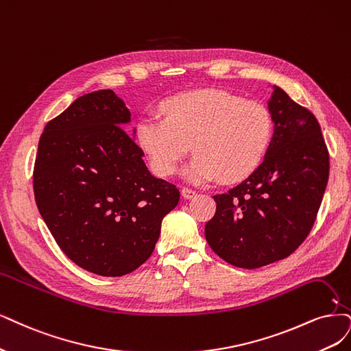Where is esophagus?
<instances>
[{
  "mask_svg": "<svg viewBox=\"0 0 351 351\" xmlns=\"http://www.w3.org/2000/svg\"><path fill=\"white\" fill-rule=\"evenodd\" d=\"M182 197L184 198H186V199H191V198H193L197 195V191H193V189H191V188H182Z\"/></svg>",
  "mask_w": 351,
  "mask_h": 351,
  "instance_id": "obj_1",
  "label": "esophagus"
}]
</instances>
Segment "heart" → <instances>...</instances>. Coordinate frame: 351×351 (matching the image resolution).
<instances>
[{
    "label": "heart",
    "instance_id": "1",
    "mask_svg": "<svg viewBox=\"0 0 351 351\" xmlns=\"http://www.w3.org/2000/svg\"><path fill=\"white\" fill-rule=\"evenodd\" d=\"M163 119L147 117L136 128L153 172L173 175L192 152V180L234 184L261 166L274 138V119L263 104L219 89H197L165 99Z\"/></svg>",
    "mask_w": 351,
    "mask_h": 351
}]
</instances>
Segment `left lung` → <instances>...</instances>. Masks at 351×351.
<instances>
[{
	"instance_id": "8db88e82",
	"label": "left lung",
	"mask_w": 351,
	"mask_h": 351,
	"mask_svg": "<svg viewBox=\"0 0 351 351\" xmlns=\"http://www.w3.org/2000/svg\"><path fill=\"white\" fill-rule=\"evenodd\" d=\"M275 124L263 163L236 188L214 195L205 239L227 263L257 269L291 256L313 228L330 175V154L315 115L275 86Z\"/></svg>"
}]
</instances>
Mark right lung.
I'll list each match as a JSON object with an SVG mask.
<instances>
[{
	"label": "right lung",
	"instance_id": "1",
	"mask_svg": "<svg viewBox=\"0 0 351 351\" xmlns=\"http://www.w3.org/2000/svg\"><path fill=\"white\" fill-rule=\"evenodd\" d=\"M125 104L111 89L75 99L38 141L34 198L62 252L101 276H123L145 263L179 189L154 178L123 127Z\"/></svg>",
	"mask_w": 351,
	"mask_h": 351
}]
</instances>
